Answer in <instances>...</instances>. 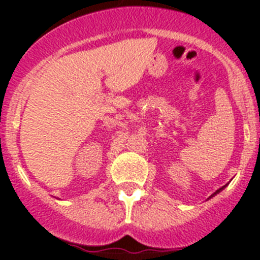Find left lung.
Masks as SVG:
<instances>
[{"mask_svg":"<svg viewBox=\"0 0 260 260\" xmlns=\"http://www.w3.org/2000/svg\"><path fill=\"white\" fill-rule=\"evenodd\" d=\"M226 186H228V183H226V185H224V186H222V187H220V189H219V190H216V191H215V192H213V194H212V195H211L210 198H212V197H215V195H216V194H219V192H220V191H222V190H224V189H225V187H226ZM210 198H208V199H210Z\"/></svg>","mask_w":260,"mask_h":260,"instance_id":"left-lung-1","label":"left lung"}]
</instances>
